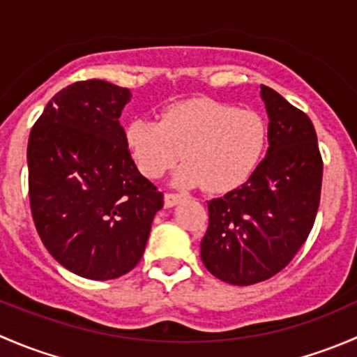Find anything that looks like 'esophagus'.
Returning <instances> with one entry per match:
<instances>
[{"label": "esophagus", "mask_w": 357, "mask_h": 357, "mask_svg": "<svg viewBox=\"0 0 357 357\" xmlns=\"http://www.w3.org/2000/svg\"><path fill=\"white\" fill-rule=\"evenodd\" d=\"M181 200H183V195H179V193H165L164 195V205L167 208L174 207V205H178Z\"/></svg>", "instance_id": "esophagus-1"}]
</instances>
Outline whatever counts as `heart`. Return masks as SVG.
<instances>
[{"mask_svg": "<svg viewBox=\"0 0 357 357\" xmlns=\"http://www.w3.org/2000/svg\"><path fill=\"white\" fill-rule=\"evenodd\" d=\"M132 160L146 178L164 176L183 152L186 160L172 183L181 188L204 185L225 193L248 181L268 145L264 119L211 98L185 100L167 107L160 121L132 119L124 128Z\"/></svg>", "mask_w": 357, "mask_h": 357, "instance_id": "1", "label": "heart"}]
</instances>
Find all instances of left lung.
Here are the masks:
<instances>
[{"label":"left lung","mask_w":357,"mask_h":357,"mask_svg":"<svg viewBox=\"0 0 357 357\" xmlns=\"http://www.w3.org/2000/svg\"><path fill=\"white\" fill-rule=\"evenodd\" d=\"M268 112V153L254 174L207 202L200 243L205 268L231 285H254L282 271L304 245L318 212L323 160L311 119L261 84Z\"/></svg>","instance_id":"1"}]
</instances>
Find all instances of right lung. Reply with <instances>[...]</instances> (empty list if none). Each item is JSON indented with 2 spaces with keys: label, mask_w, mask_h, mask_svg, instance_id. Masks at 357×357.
Listing matches in <instances>:
<instances>
[{
  "label": "right lung",
  "mask_w": 357,
  "mask_h": 357,
  "mask_svg": "<svg viewBox=\"0 0 357 357\" xmlns=\"http://www.w3.org/2000/svg\"><path fill=\"white\" fill-rule=\"evenodd\" d=\"M128 88L81 81L56 93L29 136V199L41 242L88 280L131 271L164 205L136 167L119 117Z\"/></svg>",
  "instance_id": "obj_1"
}]
</instances>
